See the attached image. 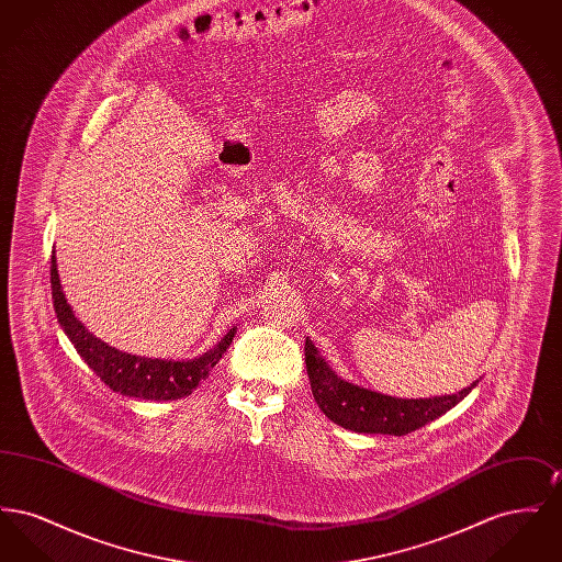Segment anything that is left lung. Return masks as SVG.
Masks as SVG:
<instances>
[{
	"label": "left lung",
	"instance_id": "1",
	"mask_svg": "<svg viewBox=\"0 0 562 562\" xmlns=\"http://www.w3.org/2000/svg\"><path fill=\"white\" fill-rule=\"evenodd\" d=\"M305 364L312 383V394L322 413L337 426L358 434H411L445 415L476 385L474 383L451 396H434L419 401L392 398L337 376L324 362V358L318 356V349L314 348L310 339H305Z\"/></svg>",
	"mask_w": 562,
	"mask_h": 562
}]
</instances>
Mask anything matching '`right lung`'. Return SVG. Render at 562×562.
<instances>
[{
    "instance_id": "1",
    "label": "right lung",
    "mask_w": 562,
    "mask_h": 562,
    "mask_svg": "<svg viewBox=\"0 0 562 562\" xmlns=\"http://www.w3.org/2000/svg\"><path fill=\"white\" fill-rule=\"evenodd\" d=\"M50 284H53L54 312L58 324L63 326L65 335L78 349L81 360L105 381L113 392H120L122 396L143 398V401H177L189 396L206 376L213 371L214 364L221 360V356L227 351L236 328H232L218 346H214L204 356L188 360V362H175V360H160V358H140L126 351L111 348L105 341L97 339L83 324H81L71 305L67 303L58 269L56 257L50 261Z\"/></svg>"
}]
</instances>
